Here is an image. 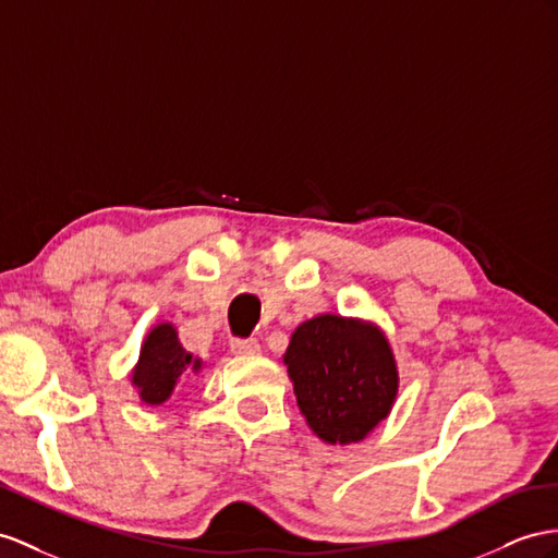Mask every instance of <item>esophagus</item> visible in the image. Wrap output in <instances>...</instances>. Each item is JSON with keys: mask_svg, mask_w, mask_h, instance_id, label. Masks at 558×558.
<instances>
[{"mask_svg": "<svg viewBox=\"0 0 558 558\" xmlns=\"http://www.w3.org/2000/svg\"><path fill=\"white\" fill-rule=\"evenodd\" d=\"M231 351L235 355H256V353L262 351V347H259V341H256L254 337H250V339H233L231 341Z\"/></svg>", "mask_w": 558, "mask_h": 558, "instance_id": "34e87169", "label": "esophagus"}]
</instances>
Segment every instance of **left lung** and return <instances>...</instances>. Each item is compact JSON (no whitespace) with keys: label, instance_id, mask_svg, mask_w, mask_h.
<instances>
[{"label":"left lung","instance_id":"1","mask_svg":"<svg viewBox=\"0 0 558 558\" xmlns=\"http://www.w3.org/2000/svg\"><path fill=\"white\" fill-rule=\"evenodd\" d=\"M296 405L325 442L363 440L387 420L398 369L387 337L373 323L325 313L292 332L282 355Z\"/></svg>","mask_w":558,"mask_h":558}]
</instances>
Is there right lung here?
<instances>
[{
    "mask_svg": "<svg viewBox=\"0 0 558 558\" xmlns=\"http://www.w3.org/2000/svg\"><path fill=\"white\" fill-rule=\"evenodd\" d=\"M199 365L203 361L193 359V353L181 347L177 327L171 323H160L143 339L132 384L138 389L143 403L162 405L169 401L181 375L197 373Z\"/></svg>",
    "mask_w": 558,
    "mask_h": 558,
    "instance_id": "obj_1",
    "label": "right lung"
}]
</instances>
